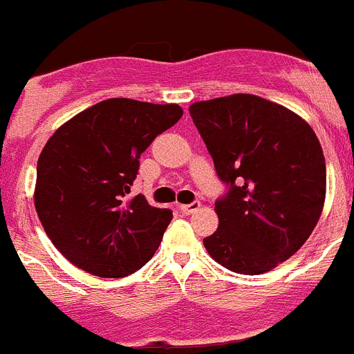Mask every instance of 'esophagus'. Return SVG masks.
<instances>
[{"mask_svg":"<svg viewBox=\"0 0 354 354\" xmlns=\"http://www.w3.org/2000/svg\"><path fill=\"white\" fill-rule=\"evenodd\" d=\"M199 208H201V203H199V201L191 203V205H180V206H178V209H180L184 215H191V213L198 212Z\"/></svg>","mask_w":354,"mask_h":354,"instance_id":"1","label":"esophagus"}]
</instances>
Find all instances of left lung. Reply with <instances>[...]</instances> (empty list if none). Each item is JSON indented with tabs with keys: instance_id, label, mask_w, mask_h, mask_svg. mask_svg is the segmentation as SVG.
I'll return each instance as SVG.
<instances>
[{
	"instance_id": "8db88e82",
	"label": "left lung",
	"mask_w": 354,
	"mask_h": 354,
	"mask_svg": "<svg viewBox=\"0 0 354 354\" xmlns=\"http://www.w3.org/2000/svg\"><path fill=\"white\" fill-rule=\"evenodd\" d=\"M218 177V229L203 239L209 257L244 275L272 270L306 243L322 215L327 172L320 141L299 115L254 94L189 106Z\"/></svg>"
}]
</instances>
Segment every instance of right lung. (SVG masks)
<instances>
[{"mask_svg":"<svg viewBox=\"0 0 354 354\" xmlns=\"http://www.w3.org/2000/svg\"><path fill=\"white\" fill-rule=\"evenodd\" d=\"M178 104L100 101L58 127L37 160L34 206L55 248L80 270L120 279L158 250L172 212L129 199L139 156L182 117Z\"/></svg>","mask_w":354,"mask_h":354,"instance_id":"1","label":"right lung"}]
</instances>
